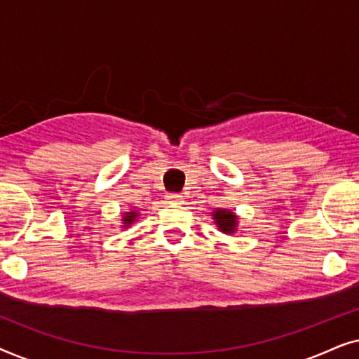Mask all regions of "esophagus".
<instances>
[{"label": "esophagus", "mask_w": 359, "mask_h": 359, "mask_svg": "<svg viewBox=\"0 0 359 359\" xmlns=\"http://www.w3.org/2000/svg\"><path fill=\"white\" fill-rule=\"evenodd\" d=\"M165 198H166V201H168V203H176V204L183 203V196L178 194V193H168L165 196Z\"/></svg>", "instance_id": "1"}]
</instances>
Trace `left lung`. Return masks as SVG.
Here are the masks:
<instances>
[{
    "instance_id": "8db88e82",
    "label": "left lung",
    "mask_w": 359,
    "mask_h": 359,
    "mask_svg": "<svg viewBox=\"0 0 359 359\" xmlns=\"http://www.w3.org/2000/svg\"><path fill=\"white\" fill-rule=\"evenodd\" d=\"M214 219H215V224L219 225V229L222 230V232H233L235 230V217L233 212H227V210H215L214 212Z\"/></svg>"
}]
</instances>
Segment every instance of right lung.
I'll return each instance as SVG.
<instances>
[{
	"instance_id": "right-lung-1",
	"label": "right lung",
	"mask_w": 359,
	"mask_h": 359,
	"mask_svg": "<svg viewBox=\"0 0 359 359\" xmlns=\"http://www.w3.org/2000/svg\"><path fill=\"white\" fill-rule=\"evenodd\" d=\"M135 217H137L135 212H127V214L124 215V222H126V224H132V222H134Z\"/></svg>"
}]
</instances>
